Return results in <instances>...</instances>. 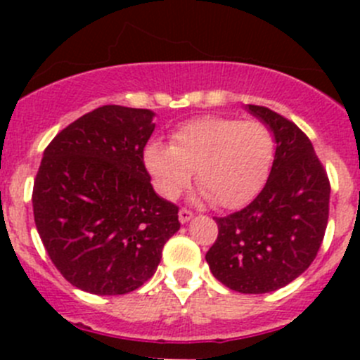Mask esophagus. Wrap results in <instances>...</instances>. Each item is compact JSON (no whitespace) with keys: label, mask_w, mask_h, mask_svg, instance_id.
<instances>
[{"label":"esophagus","mask_w":360,"mask_h":360,"mask_svg":"<svg viewBox=\"0 0 360 360\" xmlns=\"http://www.w3.org/2000/svg\"><path fill=\"white\" fill-rule=\"evenodd\" d=\"M191 217H193V212H191V210H188V209H181L179 210V221L183 224L188 223V221H190Z\"/></svg>","instance_id":"34e87169"}]
</instances>
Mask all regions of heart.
Segmentation results:
<instances>
[{
    "label": "heart",
    "mask_w": 360,
    "mask_h": 360,
    "mask_svg": "<svg viewBox=\"0 0 360 360\" xmlns=\"http://www.w3.org/2000/svg\"><path fill=\"white\" fill-rule=\"evenodd\" d=\"M274 158L275 141L266 125L216 115L190 120L177 127L170 144L153 141L144 150V165L163 198H179L197 169L200 197L223 209L252 200Z\"/></svg>",
    "instance_id": "b5f03b06"
}]
</instances>
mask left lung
I'll list each match as a JSON object with an SVG mask.
<instances>
[{
	"instance_id": "left-lung-1",
	"label": "left lung",
	"mask_w": 360,
	"mask_h": 360,
	"mask_svg": "<svg viewBox=\"0 0 360 360\" xmlns=\"http://www.w3.org/2000/svg\"><path fill=\"white\" fill-rule=\"evenodd\" d=\"M268 127L277 148L261 193L238 212L216 217L210 271L226 288L264 294L300 277L321 249L329 217L328 174L310 139L278 112L245 106Z\"/></svg>"
}]
</instances>
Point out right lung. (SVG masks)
Wrapping results in <instances>:
<instances>
[{
	"mask_svg": "<svg viewBox=\"0 0 360 360\" xmlns=\"http://www.w3.org/2000/svg\"><path fill=\"white\" fill-rule=\"evenodd\" d=\"M155 112L103 106L53 137L32 188L43 245L69 284L97 296L153 277L179 230L177 207L155 193L143 151Z\"/></svg>",
	"mask_w": 360,
	"mask_h": 360,
	"instance_id": "right-lung-1",
	"label": "right lung"
}]
</instances>
